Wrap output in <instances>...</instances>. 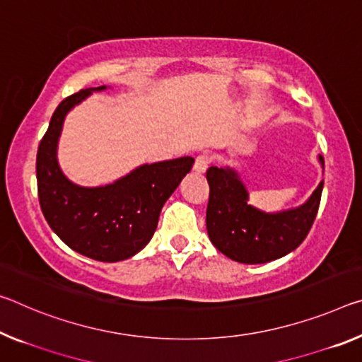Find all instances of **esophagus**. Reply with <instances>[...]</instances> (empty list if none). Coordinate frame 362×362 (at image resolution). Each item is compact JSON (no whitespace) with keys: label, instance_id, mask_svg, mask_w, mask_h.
I'll return each mask as SVG.
<instances>
[{"label":"esophagus","instance_id":"esophagus-1","mask_svg":"<svg viewBox=\"0 0 362 362\" xmlns=\"http://www.w3.org/2000/svg\"><path fill=\"white\" fill-rule=\"evenodd\" d=\"M209 163H211V159H209L208 154H199V156H198L197 159H194L193 170H194V172H199V174H203V172L208 170Z\"/></svg>","mask_w":362,"mask_h":362}]
</instances>
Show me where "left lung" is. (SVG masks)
<instances>
[{"label": "left lung", "mask_w": 362, "mask_h": 362, "mask_svg": "<svg viewBox=\"0 0 362 362\" xmlns=\"http://www.w3.org/2000/svg\"><path fill=\"white\" fill-rule=\"evenodd\" d=\"M324 169V158L319 154ZM242 168H209L206 228L212 245L232 261L264 264L284 257L303 243L317 214L324 180L296 208L266 212L250 204Z\"/></svg>", "instance_id": "left-lung-1"}]
</instances>
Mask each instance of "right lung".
Returning a JSON list of instances; mask_svg holds the SVG:
<instances>
[{"instance_id": "add662e5", "label": "right lung", "mask_w": 362, "mask_h": 362, "mask_svg": "<svg viewBox=\"0 0 362 362\" xmlns=\"http://www.w3.org/2000/svg\"><path fill=\"white\" fill-rule=\"evenodd\" d=\"M87 88L69 96L51 117L37 153L38 198L43 216L69 248L101 262L129 259L145 248L158 227L164 203L177 190L194 159L190 156L141 164L117 180L82 187L69 180L57 160L67 114L87 100Z\"/></svg>"}]
</instances>
